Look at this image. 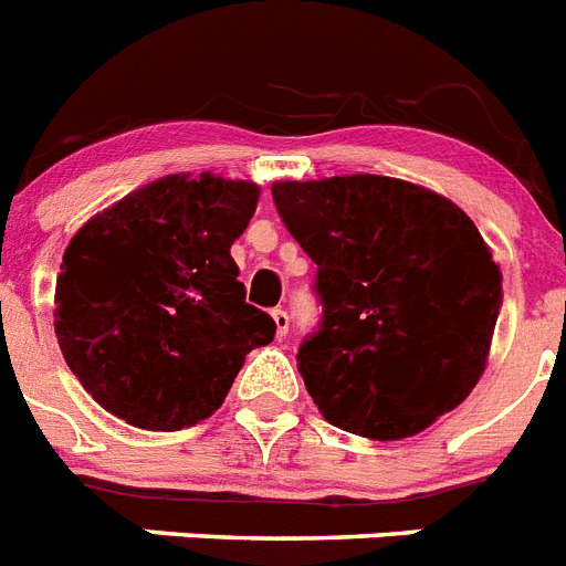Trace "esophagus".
I'll return each instance as SVG.
<instances>
[{
    "label": "esophagus",
    "mask_w": 566,
    "mask_h": 566,
    "mask_svg": "<svg viewBox=\"0 0 566 566\" xmlns=\"http://www.w3.org/2000/svg\"><path fill=\"white\" fill-rule=\"evenodd\" d=\"M272 321H274V332H277V337H286V332H289V315H286V312H283V308H274Z\"/></svg>",
    "instance_id": "34e87169"
}]
</instances>
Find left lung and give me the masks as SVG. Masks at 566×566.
<instances>
[{
	"label": "left lung",
	"mask_w": 566,
	"mask_h": 566,
	"mask_svg": "<svg viewBox=\"0 0 566 566\" xmlns=\"http://www.w3.org/2000/svg\"><path fill=\"white\" fill-rule=\"evenodd\" d=\"M272 197L317 263L323 323L297 369L323 418L400 441L463 403L486 369L504 297L470 217L378 174L274 182Z\"/></svg>",
	"instance_id": "1"
}]
</instances>
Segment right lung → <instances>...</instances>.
Segmentation results:
<instances>
[{"label": "right lung", "mask_w": 566, "mask_h": 566, "mask_svg": "<svg viewBox=\"0 0 566 566\" xmlns=\"http://www.w3.org/2000/svg\"><path fill=\"white\" fill-rule=\"evenodd\" d=\"M260 186L168 174L82 226L62 254L53 329L85 392L151 432L195 427L223 407L274 321L245 303L231 243Z\"/></svg>", "instance_id": "1"}]
</instances>
